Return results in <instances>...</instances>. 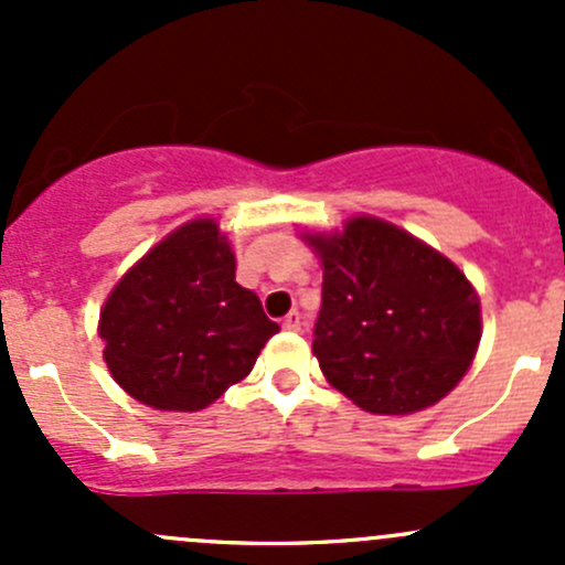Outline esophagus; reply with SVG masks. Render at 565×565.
Instances as JSON below:
<instances>
[{
	"label": "esophagus",
	"instance_id": "1",
	"mask_svg": "<svg viewBox=\"0 0 565 565\" xmlns=\"http://www.w3.org/2000/svg\"><path fill=\"white\" fill-rule=\"evenodd\" d=\"M284 330H300V324H303V317H300V311H289L287 317H284Z\"/></svg>",
	"mask_w": 565,
	"mask_h": 565
}]
</instances>
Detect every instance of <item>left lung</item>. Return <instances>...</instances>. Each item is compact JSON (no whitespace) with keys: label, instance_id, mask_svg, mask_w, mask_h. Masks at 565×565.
<instances>
[{"label":"left lung","instance_id":"obj_1","mask_svg":"<svg viewBox=\"0 0 565 565\" xmlns=\"http://www.w3.org/2000/svg\"><path fill=\"white\" fill-rule=\"evenodd\" d=\"M300 237L322 265L311 350L335 391L409 415L457 388L481 341V300L448 256L374 215Z\"/></svg>","mask_w":565,"mask_h":565}]
</instances>
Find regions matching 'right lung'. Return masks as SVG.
<instances>
[{"instance_id":"add662e5","label":"right lung","mask_w":565,"mask_h":565,"mask_svg":"<svg viewBox=\"0 0 565 565\" xmlns=\"http://www.w3.org/2000/svg\"><path fill=\"white\" fill-rule=\"evenodd\" d=\"M278 324L235 281V250L218 221L177 226L114 284L98 335L114 383L169 413L210 407L250 374Z\"/></svg>"}]
</instances>
